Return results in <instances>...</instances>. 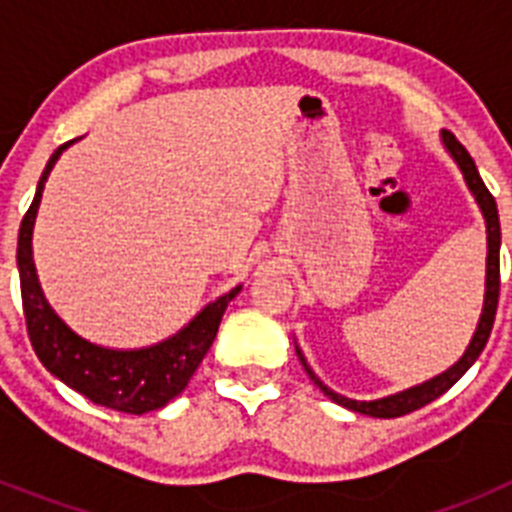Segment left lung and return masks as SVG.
I'll list each match as a JSON object with an SVG mask.
<instances>
[{"mask_svg": "<svg viewBox=\"0 0 512 512\" xmlns=\"http://www.w3.org/2000/svg\"><path fill=\"white\" fill-rule=\"evenodd\" d=\"M441 143L446 148L451 158H454V164L459 166L461 176H464V182H467L469 192H472L474 202H477L479 212L485 217V228H487V269H485V302H482V315H479L477 330H474L472 341L469 346L464 348V354L459 356V361L446 369V372L436 374V377L425 379V382L415 384V387H408V390L395 392V395L379 397V400H351V397H343L338 392H333L328 384L320 382V377L310 369L307 364L305 354H302V348L297 346L295 341V351L300 356L302 366H305L307 377L315 382V387H320L328 400H333L336 405L346 410H354V413L361 415H372V418H400L405 413H413V410L423 408L428 402H433L436 397H441L443 392L454 387L464 372H467L469 366L477 361V356L482 354V348H485L487 338H490L492 323H495V310H497V297H500V217H497V205L495 197L490 194V189L485 187L482 182V176H479L477 166H474L472 156L467 153V148L461 146L459 140L454 138L451 133L441 130Z\"/></svg>", "mask_w": 512, "mask_h": 512, "instance_id": "obj_1", "label": "left lung"}]
</instances>
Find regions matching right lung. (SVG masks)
<instances>
[{
	"label": "right lung",
	"instance_id": "obj_1",
	"mask_svg": "<svg viewBox=\"0 0 512 512\" xmlns=\"http://www.w3.org/2000/svg\"><path fill=\"white\" fill-rule=\"evenodd\" d=\"M76 140H69L61 148H56L51 161L45 164L43 176H40L33 205L22 217L20 238H17V269H20L27 336H30L40 364L53 377L61 379L66 387L92 400L94 405H104V408L130 415L151 413V410L164 408L166 402L174 400L176 395H182L200 361L210 351L220 320L225 315V307L241 292V284L217 300L207 302L184 328H179L174 336L164 338V341L153 343V346H99V343L87 341L76 330H71L66 320L53 310L51 302L45 300V292L40 287L38 269H35L33 261V228L40 200H43L45 182H48L61 153L74 146Z\"/></svg>",
	"mask_w": 512,
	"mask_h": 512
}]
</instances>
